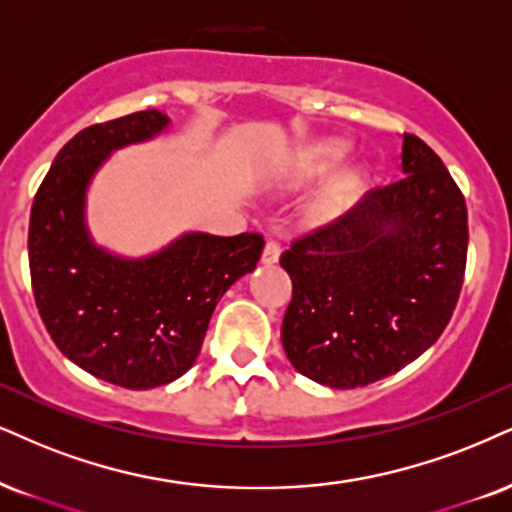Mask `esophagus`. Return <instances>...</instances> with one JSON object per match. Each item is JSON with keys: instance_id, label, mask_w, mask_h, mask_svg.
Instances as JSON below:
<instances>
[{"instance_id": "34e87169", "label": "esophagus", "mask_w": 512, "mask_h": 512, "mask_svg": "<svg viewBox=\"0 0 512 512\" xmlns=\"http://www.w3.org/2000/svg\"><path fill=\"white\" fill-rule=\"evenodd\" d=\"M277 258H280V242H277V239H268L266 246H263L261 261L266 263V266H273V263H277Z\"/></svg>"}]
</instances>
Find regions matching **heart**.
<instances>
[{"instance_id":"obj_1","label":"heart","mask_w":512,"mask_h":512,"mask_svg":"<svg viewBox=\"0 0 512 512\" xmlns=\"http://www.w3.org/2000/svg\"><path fill=\"white\" fill-rule=\"evenodd\" d=\"M342 147H337V144H327V147H320V149H313L311 154H306V159L299 163V178L304 180H311V178H318V175H323L325 170H330L334 163L342 159ZM330 201L323 204L320 211L327 213L330 211Z\"/></svg>"}]
</instances>
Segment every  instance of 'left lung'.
Returning <instances> with one entry per match:
<instances>
[{
  "label": "left lung",
  "instance_id": "8db88e82",
  "mask_svg": "<svg viewBox=\"0 0 512 512\" xmlns=\"http://www.w3.org/2000/svg\"><path fill=\"white\" fill-rule=\"evenodd\" d=\"M401 178L280 256L292 277L282 346L301 375L356 389L394 375L441 337L468 261V208L444 161L403 135Z\"/></svg>",
  "mask_w": 512,
  "mask_h": 512
}]
</instances>
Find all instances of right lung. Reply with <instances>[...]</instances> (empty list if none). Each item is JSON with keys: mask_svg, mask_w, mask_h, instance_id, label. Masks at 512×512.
<instances>
[{"mask_svg": "<svg viewBox=\"0 0 512 512\" xmlns=\"http://www.w3.org/2000/svg\"><path fill=\"white\" fill-rule=\"evenodd\" d=\"M166 125L161 111L147 109L80 130L30 208V282L49 337L82 370L125 389L161 387L192 368L220 296L256 268L266 244L258 232H189L142 261L92 244L82 206L94 170L113 149Z\"/></svg>", "mask_w": 512, "mask_h": 512, "instance_id": "obj_1", "label": "right lung"}]
</instances>
